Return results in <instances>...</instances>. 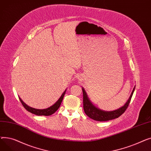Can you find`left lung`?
Listing matches in <instances>:
<instances>
[{"mask_svg": "<svg viewBox=\"0 0 151 151\" xmlns=\"http://www.w3.org/2000/svg\"><path fill=\"white\" fill-rule=\"evenodd\" d=\"M134 89H135V86L134 87L130 97L124 106L114 111H106L101 110L97 108L96 106L92 104V103L89 100L86 91L82 87V90L83 92V108L84 112L88 117L97 121H107L117 118L121 116L125 112L131 100L132 97L133 96Z\"/></svg>", "mask_w": 151, "mask_h": 151, "instance_id": "obj_1", "label": "left lung"}]
</instances>
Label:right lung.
Wrapping results in <instances>:
<instances>
[{
  "mask_svg": "<svg viewBox=\"0 0 151 151\" xmlns=\"http://www.w3.org/2000/svg\"><path fill=\"white\" fill-rule=\"evenodd\" d=\"M65 92H66V89L61 95V96L60 97L59 100L56 102H55L54 105H52L51 106H50L49 108H46V109H35L34 108L30 107L29 106L27 105L25 103L21 100V99L20 97H19V100L21 102L22 105H23V106L24 107L26 108V109L27 111H28L29 112H30L31 113L34 114L37 116H50V115L52 114L59 109V108L60 107V105L61 104V103L62 101V100L63 99V97H64Z\"/></svg>",
  "mask_w": 151,
  "mask_h": 151,
  "instance_id": "add662e5",
  "label": "right lung"
}]
</instances>
